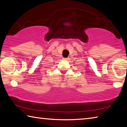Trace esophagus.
I'll return each mask as SVG.
<instances>
[{"instance_id": "obj_1", "label": "esophagus", "mask_w": 127, "mask_h": 127, "mask_svg": "<svg viewBox=\"0 0 127 127\" xmlns=\"http://www.w3.org/2000/svg\"><path fill=\"white\" fill-rule=\"evenodd\" d=\"M68 59H69L68 58H63V60H64V61H67Z\"/></svg>"}]
</instances>
